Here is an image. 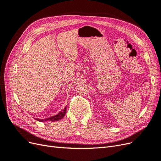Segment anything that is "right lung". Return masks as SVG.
<instances>
[{
    "mask_svg": "<svg viewBox=\"0 0 161 161\" xmlns=\"http://www.w3.org/2000/svg\"><path fill=\"white\" fill-rule=\"evenodd\" d=\"M66 113V107H65V108L64 109V110H62V111H60V113H58V114H56V115H53L52 117H50V118H46V119H36L39 121H41V122H53V121H58L61 119H62L64 118L65 114Z\"/></svg>",
    "mask_w": 161,
    "mask_h": 161,
    "instance_id": "right-lung-1",
    "label": "right lung"
}]
</instances>
